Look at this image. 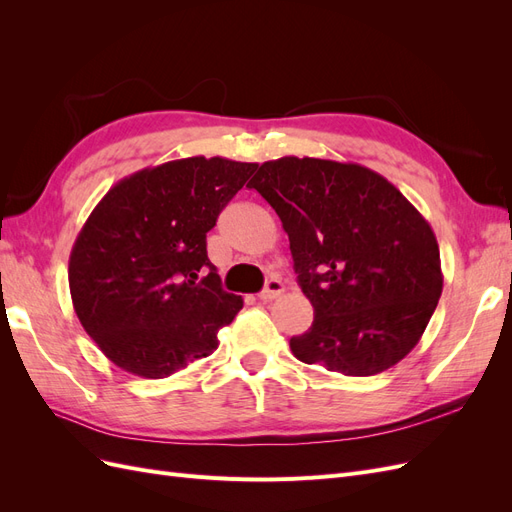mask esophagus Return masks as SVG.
I'll return each instance as SVG.
<instances>
[{"label": "esophagus", "mask_w": 512, "mask_h": 512, "mask_svg": "<svg viewBox=\"0 0 512 512\" xmlns=\"http://www.w3.org/2000/svg\"><path fill=\"white\" fill-rule=\"evenodd\" d=\"M282 292H284L282 280H275V277H271V280L265 284V288H262V292L258 294V297H260L262 301H273V299L280 297Z\"/></svg>", "instance_id": "34e87169"}]
</instances>
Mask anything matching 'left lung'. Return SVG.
I'll return each instance as SVG.
<instances>
[{
  "label": "left lung",
  "mask_w": 512,
  "mask_h": 512,
  "mask_svg": "<svg viewBox=\"0 0 512 512\" xmlns=\"http://www.w3.org/2000/svg\"><path fill=\"white\" fill-rule=\"evenodd\" d=\"M280 215L314 322L290 339L307 365L374 376L418 344L442 294L429 222L391 181L352 162H265L250 181Z\"/></svg>",
  "instance_id": "1"
}]
</instances>
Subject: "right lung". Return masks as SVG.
Here are the masks:
<instances>
[{"mask_svg":"<svg viewBox=\"0 0 512 512\" xmlns=\"http://www.w3.org/2000/svg\"><path fill=\"white\" fill-rule=\"evenodd\" d=\"M258 164L183 158L121 179L76 237L74 312L106 359L166 378L218 348L243 299L222 288L207 232Z\"/></svg>","mask_w":512,"mask_h":512,"instance_id":"1","label":"right lung"}]
</instances>
